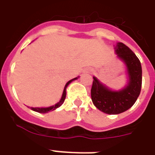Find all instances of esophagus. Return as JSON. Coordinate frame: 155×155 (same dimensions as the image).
<instances>
[{"label": "esophagus", "mask_w": 155, "mask_h": 155, "mask_svg": "<svg viewBox=\"0 0 155 155\" xmlns=\"http://www.w3.org/2000/svg\"><path fill=\"white\" fill-rule=\"evenodd\" d=\"M85 71H86V72H89L90 71V68H86V69H85Z\"/></svg>", "instance_id": "34e87169"}]
</instances>
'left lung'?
Masks as SVG:
<instances>
[{"label":"left lung","mask_w":155,"mask_h":155,"mask_svg":"<svg viewBox=\"0 0 155 155\" xmlns=\"http://www.w3.org/2000/svg\"><path fill=\"white\" fill-rule=\"evenodd\" d=\"M116 52L127 66L130 81L124 89L114 92L101 84L93 77L91 97L98 109L108 114H119L131 108L137 101L142 88V71L136 54L122 42L116 45Z\"/></svg>","instance_id":"left-lung-1"}]
</instances>
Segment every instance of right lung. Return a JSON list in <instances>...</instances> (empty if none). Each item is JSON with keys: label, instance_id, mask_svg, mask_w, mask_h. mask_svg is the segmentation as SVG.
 <instances>
[{"label": "right lung", "instance_id": "obj_1", "mask_svg": "<svg viewBox=\"0 0 155 155\" xmlns=\"http://www.w3.org/2000/svg\"><path fill=\"white\" fill-rule=\"evenodd\" d=\"M77 78H75V79H72V80H69L67 84H66L65 85V87H64V90H63V96H62V98H61L60 101L58 102V103L56 104H54V105L53 106H51V107H48V108H31V109L34 111H35V112H38V113H48V112H50V111H52V110H54L55 108H58V107H60L62 104H63V103L64 102V100H65L66 98V88H67V87H68V85L70 84L71 81H73L74 80H76Z\"/></svg>", "mask_w": 155, "mask_h": 155}]
</instances>
